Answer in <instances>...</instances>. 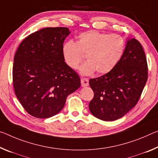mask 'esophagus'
I'll return each mask as SVG.
<instances>
[{"label":"esophagus","instance_id":"34e87169","mask_svg":"<svg viewBox=\"0 0 158 158\" xmlns=\"http://www.w3.org/2000/svg\"><path fill=\"white\" fill-rule=\"evenodd\" d=\"M81 86L83 87L85 86H89V79L87 78H81Z\"/></svg>","mask_w":158,"mask_h":158}]
</instances>
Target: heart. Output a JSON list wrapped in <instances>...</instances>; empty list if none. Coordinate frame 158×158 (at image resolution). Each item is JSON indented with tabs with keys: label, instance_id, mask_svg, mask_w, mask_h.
<instances>
[{
	"label": "heart",
	"instance_id": "obj_1",
	"mask_svg": "<svg viewBox=\"0 0 158 158\" xmlns=\"http://www.w3.org/2000/svg\"><path fill=\"white\" fill-rule=\"evenodd\" d=\"M124 46V39L118 34L91 30L80 34L77 42H65L62 52L70 68H78L86 56L88 62L80 68L81 74L89 75L96 70L97 74H104L110 72L121 59Z\"/></svg>",
	"mask_w": 158,
	"mask_h": 158
}]
</instances>
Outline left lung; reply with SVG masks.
I'll return each mask as SVG.
<instances>
[{
  "label": "left lung",
  "instance_id": "obj_1",
  "mask_svg": "<svg viewBox=\"0 0 158 158\" xmlns=\"http://www.w3.org/2000/svg\"><path fill=\"white\" fill-rule=\"evenodd\" d=\"M148 79V64L139 41L129 39L123 55L110 72L89 80L94 96L91 114L103 121L124 116L136 106Z\"/></svg>",
  "mask_w": 158,
  "mask_h": 158
}]
</instances>
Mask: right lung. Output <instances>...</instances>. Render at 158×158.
Returning a JSON list of instances; mask_svg holds the SVG:
<instances>
[{
  "instance_id": "right-lung-1",
  "label": "right lung",
  "mask_w": 158,
  "mask_h": 158,
  "mask_svg": "<svg viewBox=\"0 0 158 158\" xmlns=\"http://www.w3.org/2000/svg\"><path fill=\"white\" fill-rule=\"evenodd\" d=\"M67 27H47L29 35L14 57L12 81L22 107L31 116L51 117L62 110L67 97L78 89V74L67 65L62 47Z\"/></svg>"
}]
</instances>
